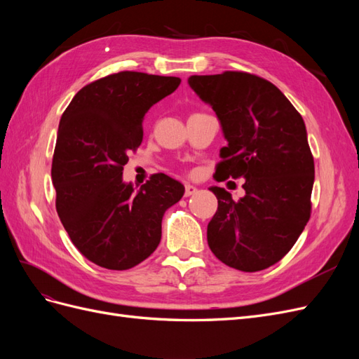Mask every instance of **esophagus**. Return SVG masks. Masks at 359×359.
Masks as SVG:
<instances>
[{
  "mask_svg": "<svg viewBox=\"0 0 359 359\" xmlns=\"http://www.w3.org/2000/svg\"><path fill=\"white\" fill-rule=\"evenodd\" d=\"M196 193H198V189L194 186H190V184H187L186 191H184V196L189 198V196H191V194H196Z\"/></svg>",
  "mask_w": 359,
  "mask_h": 359,
  "instance_id": "obj_1",
  "label": "esophagus"
}]
</instances>
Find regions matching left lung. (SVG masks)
Listing matches in <instances>:
<instances>
[{
    "instance_id": "left-lung-1",
    "label": "left lung",
    "mask_w": 359,
    "mask_h": 359,
    "mask_svg": "<svg viewBox=\"0 0 359 359\" xmlns=\"http://www.w3.org/2000/svg\"><path fill=\"white\" fill-rule=\"evenodd\" d=\"M219 118L227 145L215 177L244 178L245 194L210 187L219 206L208 245L227 266L255 273L277 264L310 219L314 161L302 116L276 85L244 72L190 76Z\"/></svg>"
}]
</instances>
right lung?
<instances>
[{"mask_svg":"<svg viewBox=\"0 0 359 359\" xmlns=\"http://www.w3.org/2000/svg\"><path fill=\"white\" fill-rule=\"evenodd\" d=\"M181 83L173 76L119 72L83 86L64 111L52 160L57 212L72 243L95 265L123 271L161 240L166 210L184 186L156 173L135 191L123 181L128 153L142 142L149 107Z\"/></svg>","mask_w":359,"mask_h":359,"instance_id":"add662e5","label":"right lung"}]
</instances>
